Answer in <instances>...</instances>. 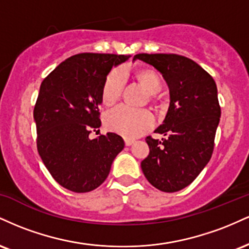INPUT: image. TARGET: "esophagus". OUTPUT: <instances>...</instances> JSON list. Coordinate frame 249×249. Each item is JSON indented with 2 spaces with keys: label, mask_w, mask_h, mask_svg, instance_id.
I'll return each instance as SVG.
<instances>
[{
  "label": "esophagus",
  "mask_w": 249,
  "mask_h": 249,
  "mask_svg": "<svg viewBox=\"0 0 249 249\" xmlns=\"http://www.w3.org/2000/svg\"><path fill=\"white\" fill-rule=\"evenodd\" d=\"M124 142H125V145H126V146H130V145H132L134 142L133 139H130V138H125Z\"/></svg>",
  "instance_id": "obj_1"
}]
</instances>
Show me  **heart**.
I'll list each match as a JSON object with an SVG mask.
<instances>
[{
  "instance_id": "1",
  "label": "heart",
  "mask_w": 249,
  "mask_h": 249,
  "mask_svg": "<svg viewBox=\"0 0 249 249\" xmlns=\"http://www.w3.org/2000/svg\"><path fill=\"white\" fill-rule=\"evenodd\" d=\"M136 78L151 93V101L162 88L160 76L154 70L142 69L137 71ZM124 88V75L121 70H112L107 76L103 83L101 98L102 103L107 107L115 104L121 98ZM152 113L145 108H131L125 105H119L112 110L107 111L104 117V124L107 128L113 132L122 134L126 138H136L147 132L153 126Z\"/></svg>"
}]
</instances>
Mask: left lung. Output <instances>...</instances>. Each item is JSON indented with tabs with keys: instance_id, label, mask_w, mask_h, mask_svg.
<instances>
[{
	"instance_id": "8db88e82",
	"label": "left lung",
	"mask_w": 249,
	"mask_h": 249,
	"mask_svg": "<svg viewBox=\"0 0 249 249\" xmlns=\"http://www.w3.org/2000/svg\"><path fill=\"white\" fill-rule=\"evenodd\" d=\"M134 59L153 65L170 87L171 103L157 133L146 137L150 153L142 170L162 192L182 190L204 170L212 157L221 108L212 76L199 64L177 53H138Z\"/></svg>"
}]
</instances>
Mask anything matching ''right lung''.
Returning <instances> with one entry per match:
<instances>
[{
  "label": "right lung",
  "mask_w": 249,
  "mask_h": 249,
  "mask_svg": "<svg viewBox=\"0 0 249 249\" xmlns=\"http://www.w3.org/2000/svg\"><path fill=\"white\" fill-rule=\"evenodd\" d=\"M128 57L78 53L43 79L34 107L37 151L53 178L67 190L85 193L101 186L124 148L116 133L89 136L101 126L103 83L113 65Z\"/></svg>",
  "instance_id": "add662e5"
}]
</instances>
